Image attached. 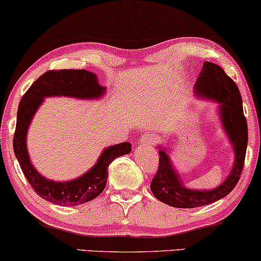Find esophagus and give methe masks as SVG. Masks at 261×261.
I'll return each mask as SVG.
<instances>
[{
  "label": "esophagus",
  "mask_w": 261,
  "mask_h": 261,
  "mask_svg": "<svg viewBox=\"0 0 261 261\" xmlns=\"http://www.w3.org/2000/svg\"><path fill=\"white\" fill-rule=\"evenodd\" d=\"M155 136L154 135H150V134H144L141 136L140 142L141 143H146V144H153L155 142Z\"/></svg>",
  "instance_id": "esophagus-1"
}]
</instances>
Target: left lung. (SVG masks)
<instances>
[{
    "label": "left lung",
    "mask_w": 261,
    "mask_h": 261,
    "mask_svg": "<svg viewBox=\"0 0 261 261\" xmlns=\"http://www.w3.org/2000/svg\"><path fill=\"white\" fill-rule=\"evenodd\" d=\"M194 93L219 103V117L234 150V163L230 175L214 190H191L184 185L175 170L166 149L159 146V166L150 182V191L161 202L175 208H196L224 198L233 190L243 170L248 143V126L243 114L242 97L237 85L218 64L204 62Z\"/></svg>",
    "instance_id": "8db88e82"
}]
</instances>
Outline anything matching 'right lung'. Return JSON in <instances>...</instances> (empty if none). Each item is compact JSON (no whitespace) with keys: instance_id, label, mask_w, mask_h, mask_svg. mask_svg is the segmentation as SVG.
Segmentation results:
<instances>
[{"instance_id":"add662e5","label":"right lung","mask_w":261,"mask_h":261,"mask_svg":"<svg viewBox=\"0 0 261 261\" xmlns=\"http://www.w3.org/2000/svg\"><path fill=\"white\" fill-rule=\"evenodd\" d=\"M106 92L96 74L85 69L49 70L37 79L21 97L18 107L17 125L13 137V149L30 186L41 198L57 205L74 206L98 197L105 190L108 168L118 156L131 152V143L122 142L107 147L98 161L86 174L70 181H53L43 177L31 164L27 148V134L33 117L43 98L64 96L80 99H97Z\"/></svg>"}]
</instances>
